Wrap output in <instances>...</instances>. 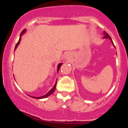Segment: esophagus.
<instances>
[{"label":"esophagus","instance_id":"esophagus-1","mask_svg":"<svg viewBox=\"0 0 128 128\" xmlns=\"http://www.w3.org/2000/svg\"><path fill=\"white\" fill-rule=\"evenodd\" d=\"M66 58H69V56H68V55H67V56H66Z\"/></svg>","mask_w":128,"mask_h":128}]
</instances>
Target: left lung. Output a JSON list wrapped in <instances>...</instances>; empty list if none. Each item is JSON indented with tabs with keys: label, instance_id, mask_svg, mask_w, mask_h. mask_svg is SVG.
<instances>
[{
	"label": "left lung",
	"instance_id": "1",
	"mask_svg": "<svg viewBox=\"0 0 128 128\" xmlns=\"http://www.w3.org/2000/svg\"><path fill=\"white\" fill-rule=\"evenodd\" d=\"M104 36H103V38H106V39H109V40H111V41L112 44L113 46L115 47V45H114V43H113V41H112V40L111 38L110 37V36H109V34H108V33H106V31H104Z\"/></svg>",
	"mask_w": 128,
	"mask_h": 128
}]
</instances>
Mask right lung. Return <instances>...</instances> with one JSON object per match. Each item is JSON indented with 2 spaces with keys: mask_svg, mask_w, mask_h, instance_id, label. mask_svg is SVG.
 <instances>
[{
  "mask_svg": "<svg viewBox=\"0 0 128 128\" xmlns=\"http://www.w3.org/2000/svg\"><path fill=\"white\" fill-rule=\"evenodd\" d=\"M26 29H24L23 31H22V33H21V34H20V39H19V40H18V42H17V44H16V46H15V50L17 48V46H18V45H19V44H20V41H21V36H22V34H24V33H25L26 32ZM62 63H60V64H58V71H59V69H60V67L61 66V65H62ZM56 83H55V84L54 85V86L53 87V88H52L51 90H50V92H49L47 94H45V95H44V96H41V97H32V96H29L28 95V96H30V97H32V98H36V99H41V98H46L47 97H48V96H50V94H52V93H53V92H54V91H55V88H56Z\"/></svg>",
  "mask_w": 128,
  "mask_h": 128,
  "instance_id": "obj_1",
  "label": "right lung"
}]
</instances>
